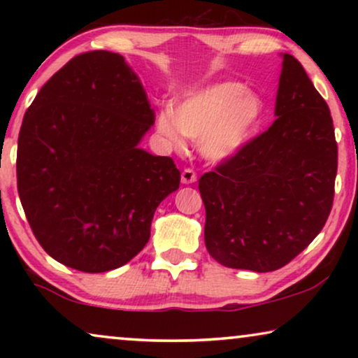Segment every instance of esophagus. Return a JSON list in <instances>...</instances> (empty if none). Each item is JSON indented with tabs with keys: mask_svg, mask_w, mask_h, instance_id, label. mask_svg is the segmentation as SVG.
<instances>
[{
	"mask_svg": "<svg viewBox=\"0 0 358 358\" xmlns=\"http://www.w3.org/2000/svg\"><path fill=\"white\" fill-rule=\"evenodd\" d=\"M180 180H182V184H194L195 180H197V174H195L194 169H184L182 174H180Z\"/></svg>",
	"mask_w": 358,
	"mask_h": 358,
	"instance_id": "esophagus-1",
	"label": "esophagus"
}]
</instances>
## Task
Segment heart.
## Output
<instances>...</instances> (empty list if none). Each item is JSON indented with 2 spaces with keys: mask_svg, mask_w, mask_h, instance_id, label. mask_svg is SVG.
<instances>
[{
  "mask_svg": "<svg viewBox=\"0 0 358 358\" xmlns=\"http://www.w3.org/2000/svg\"><path fill=\"white\" fill-rule=\"evenodd\" d=\"M262 117L261 96L239 83L224 81L185 97L176 112L161 110L156 129L173 148H182L184 135L200 141V151L207 159L223 161L251 140Z\"/></svg>",
  "mask_w": 358,
  "mask_h": 358,
  "instance_id": "1",
  "label": "heart"
}]
</instances>
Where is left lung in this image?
Segmentation results:
<instances>
[{
    "label": "left lung",
    "instance_id": "1",
    "mask_svg": "<svg viewBox=\"0 0 358 358\" xmlns=\"http://www.w3.org/2000/svg\"><path fill=\"white\" fill-rule=\"evenodd\" d=\"M277 119L199 179L205 246L231 268L272 272L308 248L334 200L337 143L326 101L283 55Z\"/></svg>",
    "mask_w": 358,
    "mask_h": 358
}]
</instances>
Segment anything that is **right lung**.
<instances>
[{"label": "right lung", "mask_w": 358, "mask_h": 358, "mask_svg": "<svg viewBox=\"0 0 358 358\" xmlns=\"http://www.w3.org/2000/svg\"><path fill=\"white\" fill-rule=\"evenodd\" d=\"M155 110L119 53L71 58L38 91L17 140V192L48 256L107 272L150 239L158 205L179 189L173 158L138 148Z\"/></svg>", "instance_id": "add662e5"}]
</instances>
